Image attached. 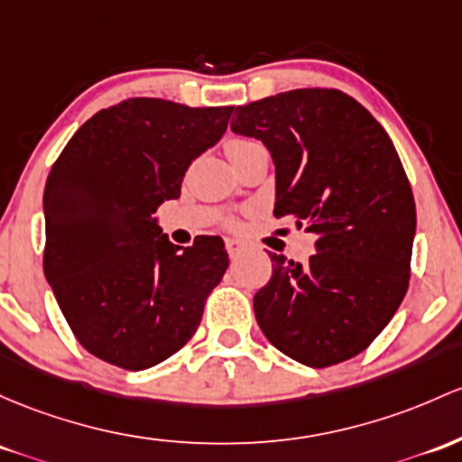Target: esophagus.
Returning a JSON list of instances; mask_svg holds the SVG:
<instances>
[{
    "mask_svg": "<svg viewBox=\"0 0 462 462\" xmlns=\"http://www.w3.org/2000/svg\"><path fill=\"white\" fill-rule=\"evenodd\" d=\"M226 250L230 256H236L243 250V241L239 239H226Z\"/></svg>",
    "mask_w": 462,
    "mask_h": 462,
    "instance_id": "esophagus-1",
    "label": "esophagus"
}]
</instances>
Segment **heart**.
<instances>
[{
  "label": "heart",
  "instance_id": "obj_1",
  "mask_svg": "<svg viewBox=\"0 0 462 462\" xmlns=\"http://www.w3.org/2000/svg\"><path fill=\"white\" fill-rule=\"evenodd\" d=\"M243 144H252V140H245V138H235V140H230L226 144V149H230V146H243ZM227 226L230 227H236V221H227Z\"/></svg>",
  "mask_w": 462,
  "mask_h": 462
}]
</instances>
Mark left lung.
Returning a JSON list of instances; mask_svg holds the SVG:
<instances>
[{
    "instance_id": "8db88e82",
    "label": "left lung",
    "mask_w": 462,
    "mask_h": 462,
    "mask_svg": "<svg viewBox=\"0 0 462 462\" xmlns=\"http://www.w3.org/2000/svg\"><path fill=\"white\" fill-rule=\"evenodd\" d=\"M232 131L261 140L276 164L273 217L313 232L309 263L270 254L256 322L311 368L346 362L402 305L417 208L397 149L371 111L339 89H291L236 107Z\"/></svg>"
}]
</instances>
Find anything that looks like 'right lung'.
I'll return each instance as SVG.
<instances>
[{
    "label": "right lung",
    "instance_id": "1",
    "mask_svg": "<svg viewBox=\"0 0 462 462\" xmlns=\"http://www.w3.org/2000/svg\"><path fill=\"white\" fill-rule=\"evenodd\" d=\"M235 107L126 98L80 126L43 192V272L80 346L144 371L195 336L227 270L219 236L173 245L157 227L186 171L227 129Z\"/></svg>",
    "mask_w": 462,
    "mask_h": 462
}]
</instances>
